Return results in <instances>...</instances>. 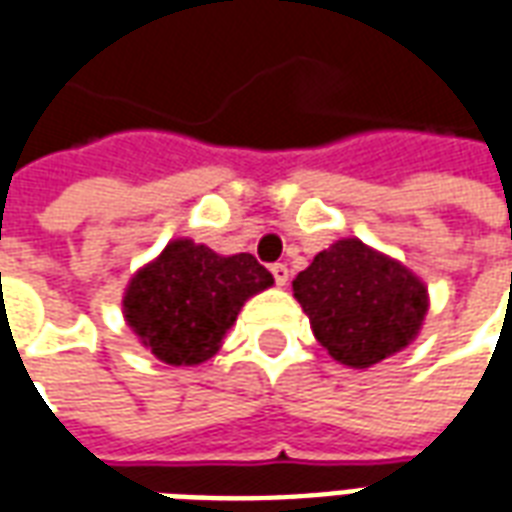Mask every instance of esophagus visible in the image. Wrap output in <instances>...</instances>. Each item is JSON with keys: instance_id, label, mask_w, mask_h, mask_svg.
Returning a JSON list of instances; mask_svg holds the SVG:
<instances>
[{"instance_id": "1", "label": "esophagus", "mask_w": 512, "mask_h": 512, "mask_svg": "<svg viewBox=\"0 0 512 512\" xmlns=\"http://www.w3.org/2000/svg\"><path fill=\"white\" fill-rule=\"evenodd\" d=\"M271 274H274V282H277L279 288H285V285H288L290 271L285 263H274V266H271Z\"/></svg>"}]
</instances>
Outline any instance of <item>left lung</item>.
<instances>
[{"instance_id": "obj_1", "label": "left lung", "mask_w": 512, "mask_h": 512, "mask_svg": "<svg viewBox=\"0 0 512 512\" xmlns=\"http://www.w3.org/2000/svg\"><path fill=\"white\" fill-rule=\"evenodd\" d=\"M315 340L340 365L365 370L417 340L428 315L425 282L395 257L340 238L293 279Z\"/></svg>"}]
</instances>
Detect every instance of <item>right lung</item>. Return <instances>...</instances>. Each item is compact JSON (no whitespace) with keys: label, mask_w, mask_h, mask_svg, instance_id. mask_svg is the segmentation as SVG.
<instances>
[{"label":"right lung","mask_w":512,"mask_h":512,"mask_svg":"<svg viewBox=\"0 0 512 512\" xmlns=\"http://www.w3.org/2000/svg\"><path fill=\"white\" fill-rule=\"evenodd\" d=\"M274 277L246 255H216L191 238H172L136 271L123 296V318L158 362L191 367L222 348L246 301Z\"/></svg>","instance_id":"1"}]
</instances>
